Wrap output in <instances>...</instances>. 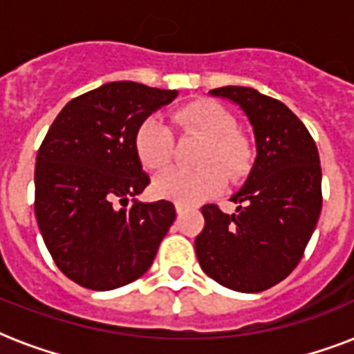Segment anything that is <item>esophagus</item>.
Instances as JSON below:
<instances>
[{
  "mask_svg": "<svg viewBox=\"0 0 354 354\" xmlns=\"http://www.w3.org/2000/svg\"><path fill=\"white\" fill-rule=\"evenodd\" d=\"M187 209H189L187 205H183V204H180V202H176V213H178V215H183V213H185Z\"/></svg>",
  "mask_w": 354,
  "mask_h": 354,
  "instance_id": "obj_1",
  "label": "esophagus"
}]
</instances>
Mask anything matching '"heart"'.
Masks as SVG:
<instances>
[{
    "instance_id": "1",
    "label": "heart",
    "mask_w": 354,
    "mask_h": 354,
    "mask_svg": "<svg viewBox=\"0 0 354 354\" xmlns=\"http://www.w3.org/2000/svg\"><path fill=\"white\" fill-rule=\"evenodd\" d=\"M174 122L183 132L196 133L202 145L196 150L193 171L169 169L154 180V193L180 204H196L218 193L227 178L248 171L250 149L235 132V119L213 101H194L174 112ZM171 128L158 118H147L133 133V150L147 171H161L172 158Z\"/></svg>"
}]
</instances>
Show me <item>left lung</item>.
Masks as SVG:
<instances>
[{
    "mask_svg": "<svg viewBox=\"0 0 354 354\" xmlns=\"http://www.w3.org/2000/svg\"><path fill=\"white\" fill-rule=\"evenodd\" d=\"M236 102L255 133L257 158L233 196L235 215L202 207L204 230L194 239L205 274L236 292H263L301 261L322 211V167L313 136L277 99L244 86L209 91Z\"/></svg>",
    "mask_w": 354,
    "mask_h": 354,
    "instance_id": "1",
    "label": "left lung"
}]
</instances>
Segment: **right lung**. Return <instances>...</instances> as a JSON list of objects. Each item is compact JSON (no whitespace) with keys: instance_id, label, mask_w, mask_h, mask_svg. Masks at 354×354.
<instances>
[{"instance_id":"1","label":"right lung","mask_w":354,"mask_h":354,"mask_svg":"<svg viewBox=\"0 0 354 354\" xmlns=\"http://www.w3.org/2000/svg\"><path fill=\"white\" fill-rule=\"evenodd\" d=\"M176 90L108 82L62 108L41 141L35 213L60 272L90 290H113L150 268L176 218L171 202L128 200L150 183L133 133Z\"/></svg>"}]
</instances>
